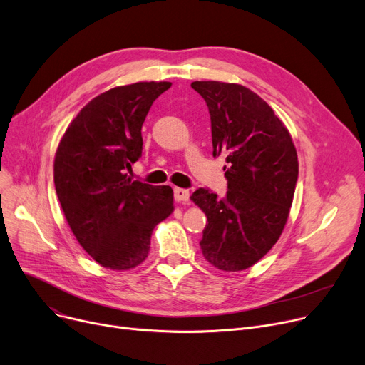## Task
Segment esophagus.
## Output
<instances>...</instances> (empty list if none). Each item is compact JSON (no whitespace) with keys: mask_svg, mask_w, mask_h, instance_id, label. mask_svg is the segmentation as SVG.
Listing matches in <instances>:
<instances>
[{"mask_svg":"<svg viewBox=\"0 0 365 365\" xmlns=\"http://www.w3.org/2000/svg\"><path fill=\"white\" fill-rule=\"evenodd\" d=\"M175 200L178 202H187L189 201V190L182 187H175Z\"/></svg>","mask_w":365,"mask_h":365,"instance_id":"obj_1","label":"esophagus"}]
</instances>
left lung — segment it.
<instances>
[{"instance_id": "8db88e82", "label": "left lung", "mask_w": 365, "mask_h": 365, "mask_svg": "<svg viewBox=\"0 0 365 365\" xmlns=\"http://www.w3.org/2000/svg\"><path fill=\"white\" fill-rule=\"evenodd\" d=\"M211 115L212 155H225L223 198L200 187L190 200L207 215L200 242L223 272L252 267L279 240L292 207L298 155L273 108L251 89L217 81L192 82Z\"/></svg>"}]
</instances>
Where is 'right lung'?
Masks as SVG:
<instances>
[{
	"label": "right lung",
	"instance_id": "right-lung-1",
	"mask_svg": "<svg viewBox=\"0 0 365 365\" xmlns=\"http://www.w3.org/2000/svg\"><path fill=\"white\" fill-rule=\"evenodd\" d=\"M170 82L115 86L91 100L64 132L54 185L81 247L106 269L130 270L148 257L154 227L173 212V189L132 180L142 125Z\"/></svg>",
	"mask_w": 365,
	"mask_h": 365
}]
</instances>
